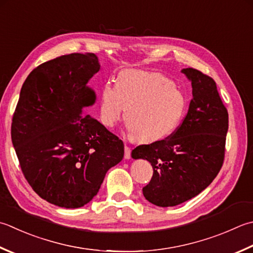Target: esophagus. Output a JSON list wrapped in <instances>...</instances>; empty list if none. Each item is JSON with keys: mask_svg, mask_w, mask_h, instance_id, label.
Instances as JSON below:
<instances>
[{"mask_svg": "<svg viewBox=\"0 0 253 253\" xmlns=\"http://www.w3.org/2000/svg\"><path fill=\"white\" fill-rule=\"evenodd\" d=\"M131 157V150L128 146H125V159H130Z\"/></svg>", "mask_w": 253, "mask_h": 253, "instance_id": "esophagus-1", "label": "esophagus"}]
</instances>
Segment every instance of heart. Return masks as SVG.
<instances>
[{"instance_id":"obj_1","label":"heart","mask_w":253,"mask_h":253,"mask_svg":"<svg viewBox=\"0 0 253 253\" xmlns=\"http://www.w3.org/2000/svg\"><path fill=\"white\" fill-rule=\"evenodd\" d=\"M127 111V129L137 141L151 143L169 137L185 116L187 102L174 84L157 72L125 70L116 85L104 84L100 121L113 128Z\"/></svg>"}]
</instances>
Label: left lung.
Returning <instances> with one entry per match:
<instances>
[{"instance_id": "8db88e82", "label": "left lung", "mask_w": 253, "mask_h": 253, "mask_svg": "<svg viewBox=\"0 0 253 253\" xmlns=\"http://www.w3.org/2000/svg\"><path fill=\"white\" fill-rule=\"evenodd\" d=\"M182 72L192 83L193 97L182 123L169 137L131 152L151 163L153 174L142 187L152 204L169 207L189 201L209 186L225 159L228 112L214 79L193 68Z\"/></svg>"}]
</instances>
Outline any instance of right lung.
<instances>
[{
	"mask_svg": "<svg viewBox=\"0 0 253 253\" xmlns=\"http://www.w3.org/2000/svg\"><path fill=\"white\" fill-rule=\"evenodd\" d=\"M98 70L90 52L42 63L25 80L13 115L12 142L25 179L64 209L87 204L124 157V142L84 111L95 101L87 83Z\"/></svg>",
	"mask_w": 253,
	"mask_h": 253,
	"instance_id": "obj_1",
	"label": "right lung"
}]
</instances>
